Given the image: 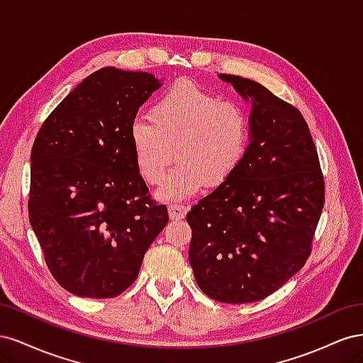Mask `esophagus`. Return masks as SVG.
I'll list each match as a JSON object with an SVG mask.
<instances>
[{
    "instance_id": "1",
    "label": "esophagus",
    "mask_w": 363,
    "mask_h": 363,
    "mask_svg": "<svg viewBox=\"0 0 363 363\" xmlns=\"http://www.w3.org/2000/svg\"><path fill=\"white\" fill-rule=\"evenodd\" d=\"M168 213L171 219H183L184 215L188 213V206L183 204H169L168 206Z\"/></svg>"
}]
</instances>
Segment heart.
I'll list each match as a JSON object with an SVG mask.
<instances>
[{
    "label": "heart",
    "instance_id": "b5f03b06",
    "mask_svg": "<svg viewBox=\"0 0 363 363\" xmlns=\"http://www.w3.org/2000/svg\"><path fill=\"white\" fill-rule=\"evenodd\" d=\"M148 116L151 123L131 124L130 144L136 168L150 184L163 180L175 151L177 168L159 189L163 200H186L204 186L218 188L247 156L251 123L245 108L191 80L171 84Z\"/></svg>",
    "mask_w": 363,
    "mask_h": 363
}]
</instances>
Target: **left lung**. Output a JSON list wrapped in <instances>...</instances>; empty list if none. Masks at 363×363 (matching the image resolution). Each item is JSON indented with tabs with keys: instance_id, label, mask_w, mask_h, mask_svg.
Returning a JSON list of instances; mask_svg holds the SVG:
<instances>
[{
	"instance_id": "obj_1",
	"label": "left lung",
	"mask_w": 363,
	"mask_h": 363,
	"mask_svg": "<svg viewBox=\"0 0 363 363\" xmlns=\"http://www.w3.org/2000/svg\"><path fill=\"white\" fill-rule=\"evenodd\" d=\"M219 79L251 100V139L238 171L186 215L189 263L207 296L242 304L263 300L304 267L325 186L298 108L257 82Z\"/></svg>"
}]
</instances>
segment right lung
<instances>
[{"label":"right lung","mask_w":363,"mask_h":363,"mask_svg":"<svg viewBox=\"0 0 363 363\" xmlns=\"http://www.w3.org/2000/svg\"><path fill=\"white\" fill-rule=\"evenodd\" d=\"M152 74L103 68L65 96L31 148L28 218L68 292L113 298L136 280L168 208L151 200L130 144Z\"/></svg>","instance_id":"obj_1"}]
</instances>
